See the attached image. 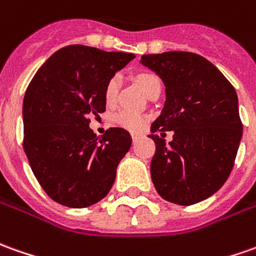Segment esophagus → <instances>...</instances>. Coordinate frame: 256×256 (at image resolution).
Segmentation results:
<instances>
[{
	"label": "esophagus",
	"instance_id": "1",
	"mask_svg": "<svg viewBox=\"0 0 256 256\" xmlns=\"http://www.w3.org/2000/svg\"><path fill=\"white\" fill-rule=\"evenodd\" d=\"M132 138H133V142H136L138 138V134H132Z\"/></svg>",
	"mask_w": 256,
	"mask_h": 256
}]
</instances>
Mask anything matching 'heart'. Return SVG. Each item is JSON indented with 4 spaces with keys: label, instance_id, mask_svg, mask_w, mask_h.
<instances>
[{
    "label": "heart",
    "instance_id": "b5f03b06",
    "mask_svg": "<svg viewBox=\"0 0 256 256\" xmlns=\"http://www.w3.org/2000/svg\"><path fill=\"white\" fill-rule=\"evenodd\" d=\"M138 84L142 88V91L147 95H150L151 92L156 88L161 86V81L160 78L152 74V72H142L137 77ZM118 90H119V78L118 76H114L108 80L104 90V99H105L106 105H114L118 98ZM112 120L116 126H120L123 128H128L130 132H142V128H146L147 122H148V116L142 114H134L130 110H119L112 116Z\"/></svg>",
    "mask_w": 256,
    "mask_h": 256
}]
</instances>
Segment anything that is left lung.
I'll return each mask as SVG.
<instances>
[{"mask_svg": "<svg viewBox=\"0 0 256 256\" xmlns=\"http://www.w3.org/2000/svg\"><path fill=\"white\" fill-rule=\"evenodd\" d=\"M165 84L166 100L151 124L156 142L151 179L165 200L190 206L216 194L230 176L242 123L237 92L222 71L189 52L142 56ZM174 132L165 144L156 131Z\"/></svg>", "mask_w": 256, "mask_h": 256, "instance_id": "8db88e82", "label": "left lung"}]
</instances>
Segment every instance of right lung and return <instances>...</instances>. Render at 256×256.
Returning a JSON list of instances; mask_svg holds the SVG:
<instances>
[{"mask_svg":"<svg viewBox=\"0 0 256 256\" xmlns=\"http://www.w3.org/2000/svg\"><path fill=\"white\" fill-rule=\"evenodd\" d=\"M132 53L84 44L60 48L38 70L24 98V150L43 190L62 206L88 208L109 194L132 136L109 128L96 137L90 118L106 110L104 90Z\"/></svg>","mask_w":256,"mask_h":256,"instance_id":"add662e5","label":"right lung"}]
</instances>
